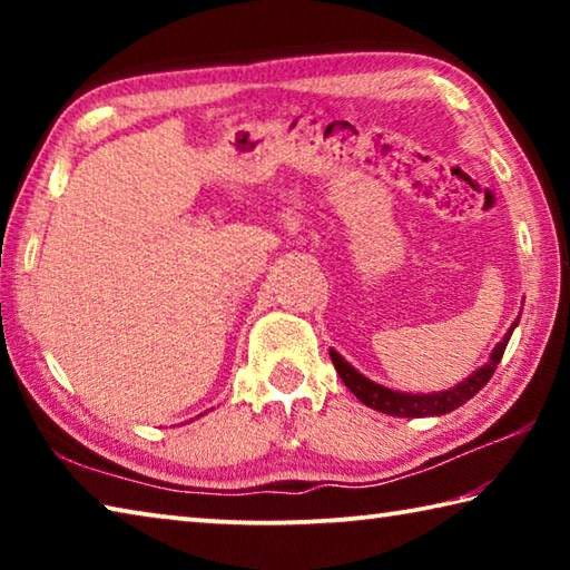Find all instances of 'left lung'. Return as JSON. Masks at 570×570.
<instances>
[{
	"label": "left lung",
	"instance_id": "left-lung-1",
	"mask_svg": "<svg viewBox=\"0 0 570 570\" xmlns=\"http://www.w3.org/2000/svg\"><path fill=\"white\" fill-rule=\"evenodd\" d=\"M515 326H518V320L503 336V342H500L493 350V354H490L488 364H482L480 370L472 372L468 380H462L460 384H455V387H450L445 392H432V394H410V392L387 390L377 382L366 380L364 374L356 372L354 366L346 360H342V356L334 350H330V356L334 362V370L340 372L342 382L350 387V392L356 400L366 404V407L384 412V414H394V417H430V414H448L452 410H458L460 404H465L470 397H475V394L485 387L488 380L493 377L495 366L500 364V360H503L508 340H510V334H513Z\"/></svg>",
	"mask_w": 570,
	"mask_h": 570
}]
</instances>
